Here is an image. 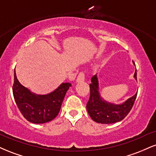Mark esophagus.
<instances>
[{"instance_id":"esophagus-1","label":"esophagus","mask_w":156,"mask_h":156,"mask_svg":"<svg viewBox=\"0 0 156 156\" xmlns=\"http://www.w3.org/2000/svg\"><path fill=\"white\" fill-rule=\"evenodd\" d=\"M84 80H85V75H84V73H80L79 74H78V77H77L76 81L79 83V82H83Z\"/></svg>"}]
</instances>
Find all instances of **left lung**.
Returning <instances> with one entry per match:
<instances>
[{
    "label": "left lung",
    "mask_w": 156,
    "mask_h": 156,
    "mask_svg": "<svg viewBox=\"0 0 156 156\" xmlns=\"http://www.w3.org/2000/svg\"><path fill=\"white\" fill-rule=\"evenodd\" d=\"M134 78L136 80V69ZM91 81L92 83L89 84L90 96L87 104V112L91 118L96 122L101 124H112L122 120L131 110L138 92L122 104H114L104 101L101 97L97 75L92 77Z\"/></svg>",
    "instance_id": "1"
}]
</instances>
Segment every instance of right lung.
<instances>
[{
    "mask_svg": "<svg viewBox=\"0 0 156 156\" xmlns=\"http://www.w3.org/2000/svg\"><path fill=\"white\" fill-rule=\"evenodd\" d=\"M12 87L13 95L20 112L28 121L42 124L51 121L58 115L62 102L71 83H62L50 94L40 95L32 93L19 82L16 76Z\"/></svg>",
    "mask_w": 156,
    "mask_h": 156,
    "instance_id": "add662e5",
    "label": "right lung"
}]
</instances>
